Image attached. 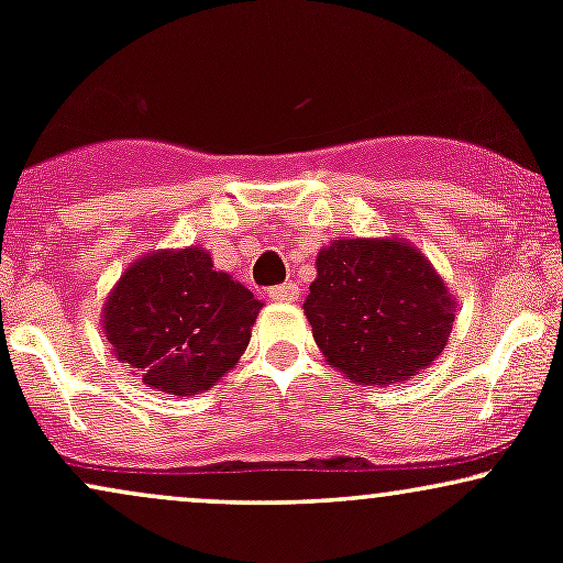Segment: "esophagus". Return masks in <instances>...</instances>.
Segmentation results:
<instances>
[{"label":"esophagus","instance_id":"obj_1","mask_svg":"<svg viewBox=\"0 0 563 563\" xmlns=\"http://www.w3.org/2000/svg\"><path fill=\"white\" fill-rule=\"evenodd\" d=\"M269 299H273V301H296V299H299V286H296V283H283V286L269 288Z\"/></svg>","mask_w":563,"mask_h":563}]
</instances>
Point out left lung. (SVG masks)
I'll list each match as a JSON object with an SVG mask.
<instances>
[{"mask_svg":"<svg viewBox=\"0 0 563 563\" xmlns=\"http://www.w3.org/2000/svg\"><path fill=\"white\" fill-rule=\"evenodd\" d=\"M303 314L325 363L363 386L426 371L448 346L455 299L402 238H341L320 249Z\"/></svg>","mask_w":563,"mask_h":563,"instance_id":"obj_1","label":"left lung"}]
</instances>
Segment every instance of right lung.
<instances>
[{
  "mask_svg": "<svg viewBox=\"0 0 563 563\" xmlns=\"http://www.w3.org/2000/svg\"><path fill=\"white\" fill-rule=\"evenodd\" d=\"M264 303L198 245L142 254L119 277L102 331L119 363L174 397L209 391L235 367Z\"/></svg>",
  "mask_w": 563,
  "mask_h": 563,
  "instance_id": "1",
  "label": "right lung"
}]
</instances>
